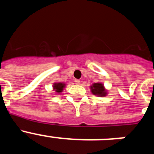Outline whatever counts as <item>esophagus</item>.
<instances>
[{
    "label": "esophagus",
    "mask_w": 154,
    "mask_h": 154,
    "mask_svg": "<svg viewBox=\"0 0 154 154\" xmlns=\"http://www.w3.org/2000/svg\"><path fill=\"white\" fill-rule=\"evenodd\" d=\"M75 83L77 84V85H79V84L81 83V82H80V80L75 79Z\"/></svg>",
    "instance_id": "esophagus-1"
}]
</instances>
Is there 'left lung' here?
Instances as JSON below:
<instances>
[{
	"instance_id": "8db88e82",
	"label": "left lung",
	"mask_w": 154,
	"mask_h": 154,
	"mask_svg": "<svg viewBox=\"0 0 154 154\" xmlns=\"http://www.w3.org/2000/svg\"><path fill=\"white\" fill-rule=\"evenodd\" d=\"M92 92L94 95H97V96H104L106 95V92L105 91L104 87L103 84L101 83H94L91 87Z\"/></svg>"
}]
</instances>
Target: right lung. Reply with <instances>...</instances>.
<instances>
[{"label":"right lung","instance_id":"1","mask_svg":"<svg viewBox=\"0 0 154 154\" xmlns=\"http://www.w3.org/2000/svg\"><path fill=\"white\" fill-rule=\"evenodd\" d=\"M65 87V84L63 83H55L54 84V89L56 92L59 93L63 90V88Z\"/></svg>","mask_w":154,"mask_h":154}]
</instances>
